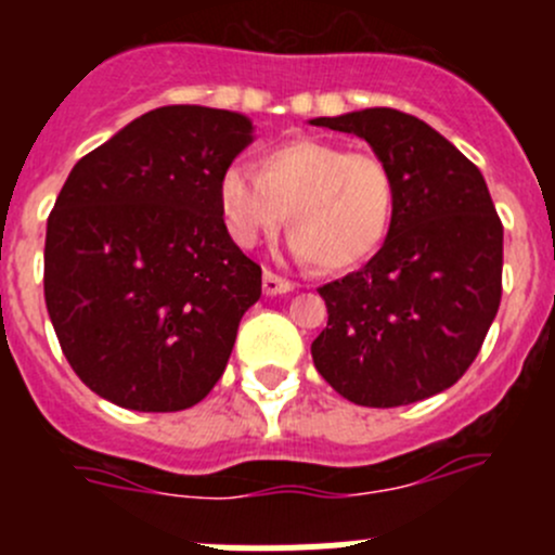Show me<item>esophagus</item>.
<instances>
[{
    "mask_svg": "<svg viewBox=\"0 0 555 555\" xmlns=\"http://www.w3.org/2000/svg\"><path fill=\"white\" fill-rule=\"evenodd\" d=\"M293 287H295L293 282H287V279L276 276V273H273V271L262 273V293H266V295H284V293H289V289H293Z\"/></svg>",
    "mask_w": 555,
    "mask_h": 555,
    "instance_id": "obj_1",
    "label": "esophagus"
}]
</instances>
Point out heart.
Returning <instances> with one entry per match:
<instances>
[{
	"label": "heart",
	"instance_id": "1",
	"mask_svg": "<svg viewBox=\"0 0 555 555\" xmlns=\"http://www.w3.org/2000/svg\"><path fill=\"white\" fill-rule=\"evenodd\" d=\"M217 201L228 236L249 249L289 222L295 257L346 271L382 246L395 211V177L371 150L317 137L289 139L260 158V171L231 164Z\"/></svg>",
	"mask_w": 555,
	"mask_h": 555
}]
</instances>
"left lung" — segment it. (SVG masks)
<instances>
[{"mask_svg":"<svg viewBox=\"0 0 555 555\" xmlns=\"http://www.w3.org/2000/svg\"><path fill=\"white\" fill-rule=\"evenodd\" d=\"M311 126L365 139L395 177L382 249L319 287L330 317L313 365L357 405L427 400L473 365L500 309L502 222L483 173L433 126L389 106Z\"/></svg>","mask_w":555,"mask_h":555,"instance_id":"8db88e82","label":"left lung"}]
</instances>
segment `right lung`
I'll list each match as a JSON object with an SVG mask.
<instances>
[{"label": "right lung", "mask_w": 555, "mask_h": 555, "mask_svg": "<svg viewBox=\"0 0 555 555\" xmlns=\"http://www.w3.org/2000/svg\"><path fill=\"white\" fill-rule=\"evenodd\" d=\"M249 117L158 106L80 158L44 236V304L72 371L128 411L171 413L220 382L262 271L228 236L220 173Z\"/></svg>", "instance_id": "add662e5"}]
</instances>
